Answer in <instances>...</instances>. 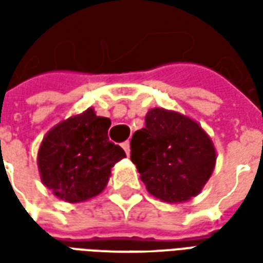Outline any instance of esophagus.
I'll use <instances>...</instances> for the list:
<instances>
[{"mask_svg":"<svg viewBox=\"0 0 263 263\" xmlns=\"http://www.w3.org/2000/svg\"><path fill=\"white\" fill-rule=\"evenodd\" d=\"M121 146H122V149L125 151L126 155H129V152H131V149H129V142H128V141H125V142L122 143Z\"/></svg>","mask_w":263,"mask_h":263,"instance_id":"1","label":"esophagus"}]
</instances>
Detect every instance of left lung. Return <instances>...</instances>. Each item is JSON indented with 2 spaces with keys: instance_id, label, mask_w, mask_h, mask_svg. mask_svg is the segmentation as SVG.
I'll return each instance as SVG.
<instances>
[{
  "instance_id": "8db88e82",
  "label": "left lung",
  "mask_w": 263,
  "mask_h": 263,
  "mask_svg": "<svg viewBox=\"0 0 263 263\" xmlns=\"http://www.w3.org/2000/svg\"><path fill=\"white\" fill-rule=\"evenodd\" d=\"M211 138L196 121L176 111L149 109L145 128L131 139V160L149 193L166 203L196 197L215 166Z\"/></svg>"
}]
</instances>
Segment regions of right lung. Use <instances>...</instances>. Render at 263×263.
<instances>
[{
	"label": "right lung",
	"instance_id": "obj_1",
	"mask_svg": "<svg viewBox=\"0 0 263 263\" xmlns=\"http://www.w3.org/2000/svg\"><path fill=\"white\" fill-rule=\"evenodd\" d=\"M111 121L88 108L53 126L37 152L42 183L67 203H80L103 192L111 167L125 158L124 149L109 142Z\"/></svg>",
	"mask_w": 263,
	"mask_h": 263
}]
</instances>
